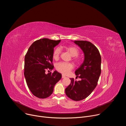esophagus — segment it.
I'll return each mask as SVG.
<instances>
[{"label":"esophagus","instance_id":"obj_1","mask_svg":"<svg viewBox=\"0 0 126 126\" xmlns=\"http://www.w3.org/2000/svg\"><path fill=\"white\" fill-rule=\"evenodd\" d=\"M65 77H66L65 76V75H62V78H65Z\"/></svg>","mask_w":126,"mask_h":126}]
</instances>
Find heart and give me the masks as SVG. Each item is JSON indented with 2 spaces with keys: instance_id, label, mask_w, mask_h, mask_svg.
I'll return each mask as SVG.
<instances>
[{
  "instance_id": "obj_1",
  "label": "heart",
  "mask_w": 126,
  "mask_h": 126,
  "mask_svg": "<svg viewBox=\"0 0 126 126\" xmlns=\"http://www.w3.org/2000/svg\"><path fill=\"white\" fill-rule=\"evenodd\" d=\"M67 50L72 56L74 57V59L76 62L78 63L80 61V58L77 56L79 54V51L77 47L74 46H70L67 48ZM61 51L62 50L60 47H57L53 52V56L54 59L55 60L58 59L61 54ZM73 65L70 63L62 62L58 63L56 65V70L59 72L64 74H68L70 71L73 69Z\"/></svg>"
}]
</instances>
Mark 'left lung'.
Listing matches in <instances>:
<instances>
[{"label":"left lung","instance_id":"1","mask_svg":"<svg viewBox=\"0 0 126 126\" xmlns=\"http://www.w3.org/2000/svg\"><path fill=\"white\" fill-rule=\"evenodd\" d=\"M74 42L84 54V60L75 72L76 77L81 80L77 81L70 78L71 84L65 89V93L71 99L78 101L89 96L97 86L101 72V57L97 48L90 42Z\"/></svg>","mask_w":126,"mask_h":126}]
</instances>
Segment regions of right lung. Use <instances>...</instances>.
I'll return each mask as SVG.
<instances>
[{
	"label": "right lung",
	"mask_w": 126,
	"mask_h": 126,
	"mask_svg": "<svg viewBox=\"0 0 126 126\" xmlns=\"http://www.w3.org/2000/svg\"><path fill=\"white\" fill-rule=\"evenodd\" d=\"M60 41L40 39L32 44L25 55L24 74L26 82L31 93L39 98L49 97L62 77L61 74L56 70L52 73H45L47 70L51 71L54 68V48Z\"/></svg>",
	"instance_id": "add662e5"
}]
</instances>
